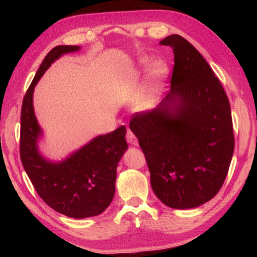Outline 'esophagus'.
<instances>
[{
    "instance_id": "1",
    "label": "esophagus",
    "mask_w": 257,
    "mask_h": 257,
    "mask_svg": "<svg viewBox=\"0 0 257 257\" xmlns=\"http://www.w3.org/2000/svg\"><path fill=\"white\" fill-rule=\"evenodd\" d=\"M125 139H127V142L130 143L132 145H138V139L130 129L127 130V134H125Z\"/></svg>"
}]
</instances>
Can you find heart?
Wrapping results in <instances>:
<instances>
[{"label": "heart", "mask_w": 257, "mask_h": 257, "mask_svg": "<svg viewBox=\"0 0 257 257\" xmlns=\"http://www.w3.org/2000/svg\"><path fill=\"white\" fill-rule=\"evenodd\" d=\"M164 73H165V67L163 66V64H158V66H156V67L154 68L153 76H154L155 78L162 77V76L164 75Z\"/></svg>", "instance_id": "1"}]
</instances>
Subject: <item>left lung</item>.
I'll use <instances>...</instances> for the list:
<instances>
[{"mask_svg":"<svg viewBox=\"0 0 257 257\" xmlns=\"http://www.w3.org/2000/svg\"><path fill=\"white\" fill-rule=\"evenodd\" d=\"M160 44L175 55L171 92L154 110L135 113L129 125L160 201L172 208L196 207L219 193L228 175L234 149L230 103L188 41L175 34Z\"/></svg>","mask_w":257,"mask_h":257,"instance_id":"obj_1","label":"left lung"}]
</instances>
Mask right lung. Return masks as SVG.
<instances>
[{
    "label": "right lung",
    "instance_id": "add662e5",
    "mask_svg": "<svg viewBox=\"0 0 257 257\" xmlns=\"http://www.w3.org/2000/svg\"><path fill=\"white\" fill-rule=\"evenodd\" d=\"M79 50L59 45L43 61L25 94L21 106L20 159L35 190L54 211L75 219L101 214L110 205L115 191L116 167L124 151L125 127L94 138L89 144L61 163H51L37 151L40 125L33 107L34 87L52 62L61 55Z\"/></svg>",
    "mask_w": 257,
    "mask_h": 257
}]
</instances>
